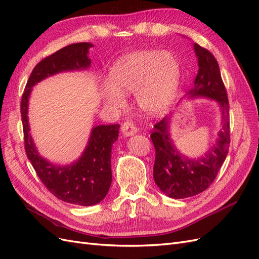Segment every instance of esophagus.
Instances as JSON below:
<instances>
[{"instance_id":"34e87169","label":"esophagus","mask_w":259,"mask_h":259,"mask_svg":"<svg viewBox=\"0 0 259 259\" xmlns=\"http://www.w3.org/2000/svg\"><path fill=\"white\" fill-rule=\"evenodd\" d=\"M121 131H122L123 135L125 137H131L133 135H135L136 133L138 132L137 127L132 122H125V123H123L122 127H121Z\"/></svg>"}]
</instances>
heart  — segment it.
<instances>
[{
	"label": "heart",
	"mask_w": 259,
	"mask_h": 259,
	"mask_svg": "<svg viewBox=\"0 0 259 259\" xmlns=\"http://www.w3.org/2000/svg\"><path fill=\"white\" fill-rule=\"evenodd\" d=\"M182 66L170 53L143 50L124 55L110 69V80L101 84V96L113 108L125 103L124 94L135 92L139 107L148 113L165 111L182 81Z\"/></svg>",
	"instance_id": "obj_1"
}]
</instances>
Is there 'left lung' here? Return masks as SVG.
I'll list each match as a JSON object with an SVG mask.
<instances>
[{"label":"left lung","mask_w":259,"mask_h":259,"mask_svg":"<svg viewBox=\"0 0 259 259\" xmlns=\"http://www.w3.org/2000/svg\"><path fill=\"white\" fill-rule=\"evenodd\" d=\"M193 51L199 70L187 94L188 99L214 100L221 110L222 123L215 144L198 158L180 152L171 138L170 125L175 111L154 125L150 136L155 148L153 178L160 190L173 199L190 198L206 190L221 169L230 144L229 103L217 60L197 43H193Z\"/></svg>","instance_id":"obj_1"}]
</instances>
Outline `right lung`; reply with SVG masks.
<instances>
[{"mask_svg":"<svg viewBox=\"0 0 259 259\" xmlns=\"http://www.w3.org/2000/svg\"><path fill=\"white\" fill-rule=\"evenodd\" d=\"M92 43H75L38 62L31 72L21 98V120L28 159L38 178L57 199L81 206L95 205L107 195L112 182L111 150L119 137V124L97 125L91 131L82 154L72 163L58 165L38 152L30 133L29 99L33 86L62 72L85 71L91 67Z\"/></svg>","mask_w":259,"mask_h":259,"instance_id":"right-lung-1","label":"right lung"}]
</instances>
